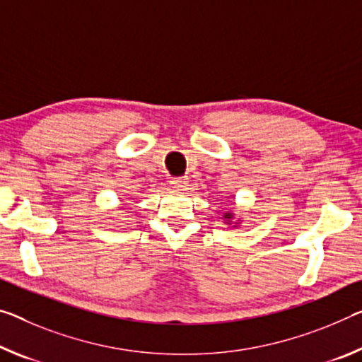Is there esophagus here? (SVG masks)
I'll use <instances>...</instances> for the list:
<instances>
[{
	"mask_svg": "<svg viewBox=\"0 0 362 362\" xmlns=\"http://www.w3.org/2000/svg\"><path fill=\"white\" fill-rule=\"evenodd\" d=\"M170 185L177 188V190H182V188H185L188 185V179L187 177H172Z\"/></svg>",
	"mask_w": 362,
	"mask_h": 362,
	"instance_id": "esophagus-1",
	"label": "esophagus"
}]
</instances>
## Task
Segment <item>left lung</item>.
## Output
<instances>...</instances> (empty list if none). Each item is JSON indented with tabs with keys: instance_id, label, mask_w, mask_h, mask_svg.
Here are the masks:
<instances>
[{
	"instance_id": "left-lung-1",
	"label": "left lung",
	"mask_w": 362,
	"mask_h": 362,
	"mask_svg": "<svg viewBox=\"0 0 362 362\" xmlns=\"http://www.w3.org/2000/svg\"><path fill=\"white\" fill-rule=\"evenodd\" d=\"M227 216H230V214H227Z\"/></svg>"
}]
</instances>
